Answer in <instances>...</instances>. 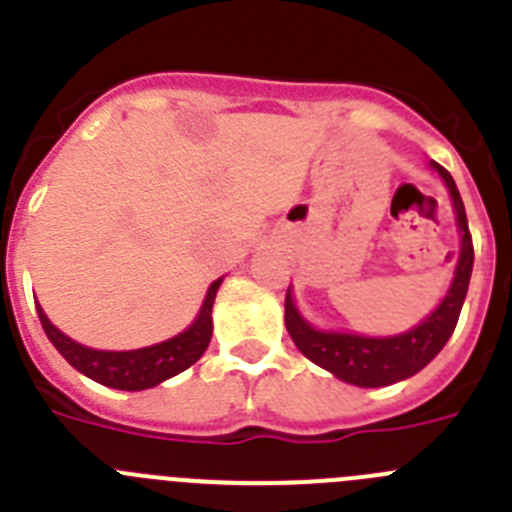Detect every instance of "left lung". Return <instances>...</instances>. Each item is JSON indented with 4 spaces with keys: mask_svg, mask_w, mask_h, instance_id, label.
<instances>
[{
    "mask_svg": "<svg viewBox=\"0 0 512 512\" xmlns=\"http://www.w3.org/2000/svg\"><path fill=\"white\" fill-rule=\"evenodd\" d=\"M433 169L441 174V179L451 192V200H454L456 220H459L461 230V253L449 295L443 297V302L436 307L431 318H425L418 328L408 330L402 336L390 338H366L354 336V333L315 330L307 320H302L287 289L284 323H287L289 336H292L295 346L312 364L323 366L343 382L356 384V387H387V384L413 377L425 364H431L436 359L438 351L446 346L456 323H459V312L461 305H464V297H467L469 277H472L474 266L472 233H469L467 210H464V202H461V194L451 174L443 166H438L436 161H433Z\"/></svg>",
    "mask_w": 512,
    "mask_h": 512,
    "instance_id": "1",
    "label": "left lung"
}]
</instances>
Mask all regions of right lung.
Listing matches in <instances>:
<instances>
[{"mask_svg": "<svg viewBox=\"0 0 512 512\" xmlns=\"http://www.w3.org/2000/svg\"><path fill=\"white\" fill-rule=\"evenodd\" d=\"M220 282L223 279L212 282L200 315L184 333L164 343H156V346L138 348V351H97V348L81 346L69 336H63L61 330L45 318L43 307H35H38L40 325H43L48 341L58 348V354L69 361L76 372L87 374L89 379L104 384V387H112V390L138 392L176 377L205 354L212 338V302H215Z\"/></svg>", "mask_w": 512, "mask_h": 512, "instance_id": "obj_1", "label": "right lung"}]
</instances>
